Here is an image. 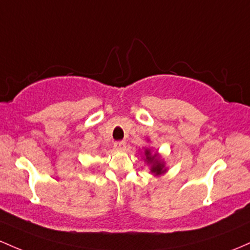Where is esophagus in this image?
Masks as SVG:
<instances>
[{
	"label": "esophagus",
	"instance_id": "obj_1",
	"mask_svg": "<svg viewBox=\"0 0 250 250\" xmlns=\"http://www.w3.org/2000/svg\"><path fill=\"white\" fill-rule=\"evenodd\" d=\"M114 147H116L117 150H120V151L125 150V147H126V143H125V142H123V140H119V142H116V143H114Z\"/></svg>",
	"mask_w": 250,
	"mask_h": 250
}]
</instances>
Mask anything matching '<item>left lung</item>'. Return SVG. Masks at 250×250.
Listing matches in <instances>:
<instances>
[{"label": "left lung", "mask_w": 250, "mask_h": 250, "mask_svg": "<svg viewBox=\"0 0 250 250\" xmlns=\"http://www.w3.org/2000/svg\"><path fill=\"white\" fill-rule=\"evenodd\" d=\"M144 156H145V162H146L147 164L151 167V169H150L151 172L155 173L156 176L162 175V173H164L165 171H167V167H165L164 162L162 161L161 157L158 156V153L152 155L150 148H145Z\"/></svg>", "instance_id": "8db88e82"}]
</instances>
